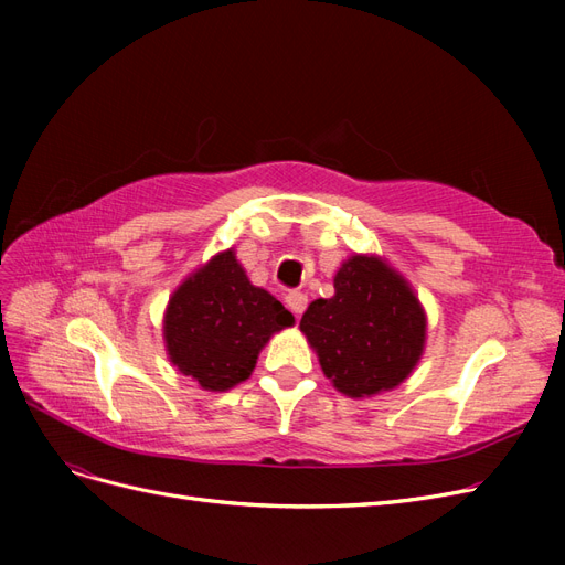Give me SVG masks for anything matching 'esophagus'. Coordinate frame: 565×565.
I'll list each match as a JSON object with an SVG mask.
<instances>
[{
	"label": "esophagus",
	"instance_id": "obj_1",
	"mask_svg": "<svg viewBox=\"0 0 565 565\" xmlns=\"http://www.w3.org/2000/svg\"><path fill=\"white\" fill-rule=\"evenodd\" d=\"M285 303H287V309L295 313V318H301V313L306 311V303H309V299H306V295H301V292H287L285 295Z\"/></svg>",
	"mask_w": 565,
	"mask_h": 565
}]
</instances>
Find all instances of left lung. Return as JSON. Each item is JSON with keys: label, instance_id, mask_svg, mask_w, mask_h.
Listing matches in <instances>:
<instances>
[{"label": "left lung", "instance_id": "left-lung-1", "mask_svg": "<svg viewBox=\"0 0 565 565\" xmlns=\"http://www.w3.org/2000/svg\"><path fill=\"white\" fill-rule=\"evenodd\" d=\"M299 328L334 388L370 398L396 388L419 363L426 313L382 256L353 254L337 270L334 297L311 301Z\"/></svg>", "mask_w": 565, "mask_h": 565}]
</instances>
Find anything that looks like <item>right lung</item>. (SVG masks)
Segmentation results:
<instances>
[{
	"mask_svg": "<svg viewBox=\"0 0 565 565\" xmlns=\"http://www.w3.org/2000/svg\"><path fill=\"white\" fill-rule=\"evenodd\" d=\"M169 361L204 391H228L249 380L268 339L292 328L295 316L254 287L245 268L226 249L191 273L164 311Z\"/></svg>",
	"mask_w": 565,
	"mask_h": 565,
	"instance_id": "right-lung-1",
	"label": "right lung"
}]
</instances>
